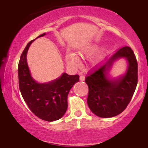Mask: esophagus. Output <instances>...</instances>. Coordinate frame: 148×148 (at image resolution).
<instances>
[{
  "instance_id": "esophagus-1",
  "label": "esophagus",
  "mask_w": 148,
  "mask_h": 148,
  "mask_svg": "<svg viewBox=\"0 0 148 148\" xmlns=\"http://www.w3.org/2000/svg\"><path fill=\"white\" fill-rule=\"evenodd\" d=\"M80 81H84L85 80V76L84 75H81L79 77Z\"/></svg>"
}]
</instances>
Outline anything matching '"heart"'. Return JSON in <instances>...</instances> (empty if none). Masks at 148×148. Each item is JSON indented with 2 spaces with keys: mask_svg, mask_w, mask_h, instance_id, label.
Segmentation results:
<instances>
[{
  "mask_svg": "<svg viewBox=\"0 0 148 148\" xmlns=\"http://www.w3.org/2000/svg\"><path fill=\"white\" fill-rule=\"evenodd\" d=\"M99 49L98 46L96 45H94V44H92V45L87 46L86 47L82 48V50H80L79 54L80 56H85L87 55H90V54H92L96 51H98ZM66 61H67L69 63L72 64H78L79 63V60L77 56L73 54H66Z\"/></svg>",
  "mask_w": 148,
  "mask_h": 148,
  "instance_id": "b5f03b06",
  "label": "heart"
}]
</instances>
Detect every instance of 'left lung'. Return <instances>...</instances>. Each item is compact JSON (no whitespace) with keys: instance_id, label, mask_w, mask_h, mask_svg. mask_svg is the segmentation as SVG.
Instances as JSON below:
<instances>
[{"instance_id":"obj_1","label":"left lung","mask_w":148,"mask_h":148,"mask_svg":"<svg viewBox=\"0 0 148 148\" xmlns=\"http://www.w3.org/2000/svg\"><path fill=\"white\" fill-rule=\"evenodd\" d=\"M121 57H125L129 62L127 72L118 80H108L107 71L114 60ZM137 81L138 64L134 52L129 46L121 48L104 64H96L88 73L85 82L89 88V108L94 114L102 118L121 114L130 102Z\"/></svg>"}]
</instances>
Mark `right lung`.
<instances>
[{"label":"right lung","instance_id":"add662e5","mask_svg":"<svg viewBox=\"0 0 148 148\" xmlns=\"http://www.w3.org/2000/svg\"><path fill=\"white\" fill-rule=\"evenodd\" d=\"M33 41L31 40L25 46L18 64L19 90L30 110L40 119L51 122L60 119L66 112L68 94L73 86L79 82V76L63 73L60 77L48 84L35 82L30 75L26 59L28 48Z\"/></svg>","mask_w":148,"mask_h":148}]
</instances>
